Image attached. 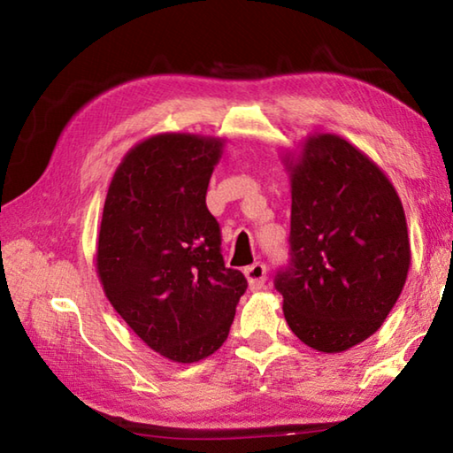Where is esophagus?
I'll return each instance as SVG.
<instances>
[{
    "mask_svg": "<svg viewBox=\"0 0 453 453\" xmlns=\"http://www.w3.org/2000/svg\"><path fill=\"white\" fill-rule=\"evenodd\" d=\"M245 278H248V283H250V289L251 291H257V289H262L264 288V283H265V278H267V270H265V265L264 264H251L250 267H245Z\"/></svg>",
    "mask_w": 453,
    "mask_h": 453,
    "instance_id": "obj_1",
    "label": "esophagus"
}]
</instances>
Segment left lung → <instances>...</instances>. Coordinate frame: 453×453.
<instances>
[{"mask_svg": "<svg viewBox=\"0 0 453 453\" xmlns=\"http://www.w3.org/2000/svg\"><path fill=\"white\" fill-rule=\"evenodd\" d=\"M291 259L275 275L283 316L300 340L340 354L378 332L408 280L403 205L378 164L335 134L286 153Z\"/></svg>", "mask_w": 453, "mask_h": 453, "instance_id": "left-lung-1", "label": "left lung"}]
</instances>
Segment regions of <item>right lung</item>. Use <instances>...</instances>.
I'll list each match as a JSON object with an SVG mask.
<instances>
[{"mask_svg":"<svg viewBox=\"0 0 453 453\" xmlns=\"http://www.w3.org/2000/svg\"><path fill=\"white\" fill-rule=\"evenodd\" d=\"M226 140L157 134L135 143L113 173L97 234L105 297L153 351L178 364L227 340L248 288L226 267L219 224L205 205Z\"/></svg>","mask_w":453,"mask_h":453,"instance_id":"add662e5","label":"right lung"}]
</instances>
